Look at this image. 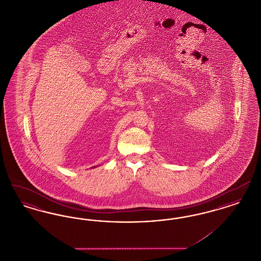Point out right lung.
Wrapping results in <instances>:
<instances>
[{
    "label": "right lung",
    "instance_id": "obj_1",
    "mask_svg": "<svg viewBox=\"0 0 261 261\" xmlns=\"http://www.w3.org/2000/svg\"><path fill=\"white\" fill-rule=\"evenodd\" d=\"M96 167H97V166H94V167H92V168H96Z\"/></svg>",
    "mask_w": 261,
    "mask_h": 261
}]
</instances>
